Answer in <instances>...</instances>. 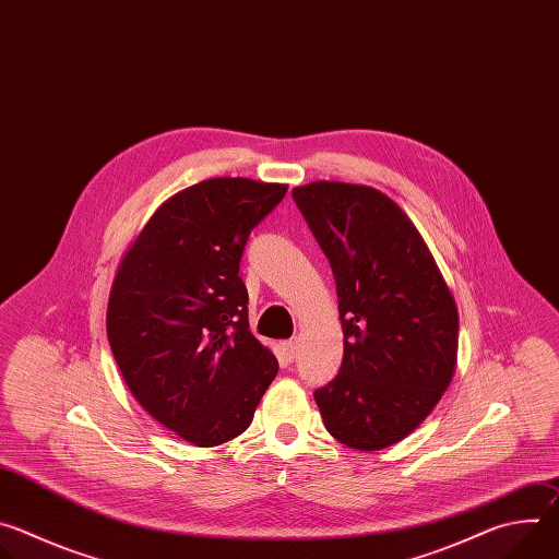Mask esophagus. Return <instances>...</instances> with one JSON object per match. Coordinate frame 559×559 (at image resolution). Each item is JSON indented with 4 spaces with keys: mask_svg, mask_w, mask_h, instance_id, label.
<instances>
[{
    "mask_svg": "<svg viewBox=\"0 0 559 559\" xmlns=\"http://www.w3.org/2000/svg\"><path fill=\"white\" fill-rule=\"evenodd\" d=\"M294 358H296V343L294 341L281 343V360L287 365V362H294Z\"/></svg>",
    "mask_w": 559,
    "mask_h": 559,
    "instance_id": "34e87169",
    "label": "esophagus"
}]
</instances>
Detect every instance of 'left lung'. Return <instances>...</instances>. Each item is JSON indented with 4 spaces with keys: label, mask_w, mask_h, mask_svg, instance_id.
<instances>
[{
    "label": "left lung",
    "mask_w": 559,
    "mask_h": 559,
    "mask_svg": "<svg viewBox=\"0 0 559 559\" xmlns=\"http://www.w3.org/2000/svg\"><path fill=\"white\" fill-rule=\"evenodd\" d=\"M330 259L343 365L313 397L328 431L358 451L409 436L447 391L457 307L425 238L386 194L316 181L292 192Z\"/></svg>",
    "instance_id": "left-lung-1"
}]
</instances>
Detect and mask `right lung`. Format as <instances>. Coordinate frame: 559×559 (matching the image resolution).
<instances>
[{
  "instance_id": "1",
  "label": "right lung",
  "mask_w": 559,
  "mask_h": 559,
  "mask_svg": "<svg viewBox=\"0 0 559 559\" xmlns=\"http://www.w3.org/2000/svg\"><path fill=\"white\" fill-rule=\"evenodd\" d=\"M287 186L207 179L168 199L123 257L106 330L136 403L197 447L241 436L278 362L250 332L238 265Z\"/></svg>"
}]
</instances>
